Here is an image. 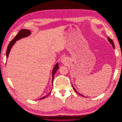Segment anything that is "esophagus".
Segmentation results:
<instances>
[{
    "mask_svg": "<svg viewBox=\"0 0 122 122\" xmlns=\"http://www.w3.org/2000/svg\"><path fill=\"white\" fill-rule=\"evenodd\" d=\"M67 58L66 57H62V58H61V62H62V63H63V64H65L66 62H67Z\"/></svg>",
    "mask_w": 122,
    "mask_h": 122,
    "instance_id": "esophagus-1",
    "label": "esophagus"
}]
</instances>
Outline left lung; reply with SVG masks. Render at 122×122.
Wrapping results in <instances>:
<instances>
[{"mask_svg": "<svg viewBox=\"0 0 122 122\" xmlns=\"http://www.w3.org/2000/svg\"><path fill=\"white\" fill-rule=\"evenodd\" d=\"M108 41H109V42H110V43L111 44H112V47H113V48H114V49H115V47H114V43H113V41L111 40V39L109 37H108ZM72 87H73V89L75 90V91L76 92V93H77L78 94H80V95H81V96H83V97H85L84 95H82V94H80V93H78V92H77V91L75 89V88L74 87V86H73V85H72Z\"/></svg>", "mask_w": 122, "mask_h": 122, "instance_id": "8db88e82", "label": "left lung"}]
</instances>
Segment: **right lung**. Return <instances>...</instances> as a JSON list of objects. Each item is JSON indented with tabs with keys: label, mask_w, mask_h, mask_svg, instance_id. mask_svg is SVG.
<instances>
[{
	"label": "right lung",
	"mask_w": 122,
	"mask_h": 122,
	"mask_svg": "<svg viewBox=\"0 0 122 122\" xmlns=\"http://www.w3.org/2000/svg\"><path fill=\"white\" fill-rule=\"evenodd\" d=\"M31 34V32L28 29H23L22 30H21L20 31H19L18 33L16 35V36L13 38L12 40L11 41L10 43L9 44L8 48H7V50H6V58H8L9 56V54L10 53V50H11V48H12V47L14 45L16 41H17L19 39H20L21 38H25L26 37H28L29 36H30ZM59 68L58 67V62H57L56 65L54 66L53 69V70H52V84H53V80H54V75L56 73V72L57 71V70H58ZM51 93V91L49 93V94L47 95H46V96H44L42 97L39 98V100L40 99H44V98L47 97L49 94H50Z\"/></svg>",
	"instance_id": "obj_1"
}]
</instances>
